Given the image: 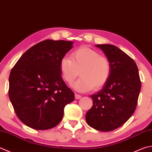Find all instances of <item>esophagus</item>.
<instances>
[{
	"mask_svg": "<svg viewBox=\"0 0 152 152\" xmlns=\"http://www.w3.org/2000/svg\"><path fill=\"white\" fill-rule=\"evenodd\" d=\"M75 99H80V98H81V96H80V94H75Z\"/></svg>",
	"mask_w": 152,
	"mask_h": 152,
	"instance_id": "obj_1",
	"label": "esophagus"
}]
</instances>
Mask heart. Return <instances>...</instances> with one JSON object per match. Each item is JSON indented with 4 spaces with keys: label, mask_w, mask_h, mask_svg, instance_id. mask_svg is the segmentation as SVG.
Returning a JSON list of instances; mask_svg holds the SVG:
<instances>
[{
    "label": "heart",
    "mask_w": 152,
    "mask_h": 152,
    "mask_svg": "<svg viewBox=\"0 0 152 152\" xmlns=\"http://www.w3.org/2000/svg\"><path fill=\"white\" fill-rule=\"evenodd\" d=\"M60 69L61 76L68 84H72L80 73V78L73 85L76 91L88 92L104 86L110 78L111 64L108 59L97 51L86 47L76 49L71 58L61 59Z\"/></svg>",
    "instance_id": "obj_1"
}]
</instances>
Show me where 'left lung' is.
Wrapping results in <instances>:
<instances>
[{
    "mask_svg": "<svg viewBox=\"0 0 152 152\" xmlns=\"http://www.w3.org/2000/svg\"><path fill=\"white\" fill-rule=\"evenodd\" d=\"M111 64L107 83L97 94L91 96L93 106L86 114L88 125L107 132L123 125L134 113L141 89L137 64L115 46L97 45Z\"/></svg>",
    "mask_w": 152,
    "mask_h": 152,
    "instance_id": "1",
    "label": "left lung"
}]
</instances>
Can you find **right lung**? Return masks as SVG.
Here are the masks:
<instances>
[{
  "mask_svg": "<svg viewBox=\"0 0 152 152\" xmlns=\"http://www.w3.org/2000/svg\"><path fill=\"white\" fill-rule=\"evenodd\" d=\"M72 41L45 40L21 56L11 70L8 95L18 118L37 130L54 127L75 94L61 77V59Z\"/></svg>",
  "mask_w": 152,
  "mask_h": 152,
  "instance_id": "add662e5",
  "label": "right lung"
}]
</instances>
